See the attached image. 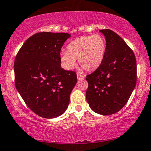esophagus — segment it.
I'll list each match as a JSON object with an SVG mask.
<instances>
[{
    "mask_svg": "<svg viewBox=\"0 0 151 151\" xmlns=\"http://www.w3.org/2000/svg\"><path fill=\"white\" fill-rule=\"evenodd\" d=\"M85 77V76L83 75H81V74H79V73H77V78L78 80L80 79H83Z\"/></svg>",
    "mask_w": 151,
    "mask_h": 151,
    "instance_id": "1",
    "label": "esophagus"
}]
</instances>
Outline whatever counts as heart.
<instances>
[{"mask_svg":"<svg viewBox=\"0 0 151 151\" xmlns=\"http://www.w3.org/2000/svg\"><path fill=\"white\" fill-rule=\"evenodd\" d=\"M106 48V41L103 36L99 34L82 36L68 45L67 52H61V59L68 69L75 67V59H78V63L84 70L94 71L103 63Z\"/></svg>","mask_w":151,"mask_h":151,"instance_id":"1","label":"heart"}]
</instances>
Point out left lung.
<instances>
[{
	"mask_svg": "<svg viewBox=\"0 0 151 151\" xmlns=\"http://www.w3.org/2000/svg\"><path fill=\"white\" fill-rule=\"evenodd\" d=\"M106 40L103 63L86 76L87 101L93 111L111 115L120 111L129 101L137 81L136 59L122 37L110 29L100 30Z\"/></svg>",
	"mask_w": 151,
	"mask_h": 151,
	"instance_id": "8db88e82",
	"label": "left lung"
}]
</instances>
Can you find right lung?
<instances>
[{
    "instance_id": "right-lung-1",
    "label": "right lung",
    "mask_w": 151,
    "mask_h": 151,
    "mask_svg": "<svg viewBox=\"0 0 151 151\" xmlns=\"http://www.w3.org/2000/svg\"><path fill=\"white\" fill-rule=\"evenodd\" d=\"M68 33L40 32L31 36L14 61L15 86L31 110L53 118L64 113L77 81L75 72L61 67L60 52Z\"/></svg>"
}]
</instances>
